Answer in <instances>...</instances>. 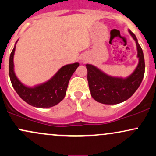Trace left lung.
<instances>
[{"label":"left lung","mask_w":156,"mask_h":156,"mask_svg":"<svg viewBox=\"0 0 156 156\" xmlns=\"http://www.w3.org/2000/svg\"><path fill=\"white\" fill-rule=\"evenodd\" d=\"M136 43L138 64L133 73L125 78L107 75L92 64H87V80L92 97L99 103L117 104L127 100L138 90L144 75V53L136 35L128 30Z\"/></svg>","instance_id":"left-lung-1"}]
</instances>
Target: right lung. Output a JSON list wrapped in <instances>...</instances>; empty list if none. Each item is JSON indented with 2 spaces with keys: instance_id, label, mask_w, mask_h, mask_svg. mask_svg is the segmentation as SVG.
Segmentation results:
<instances>
[{
  "instance_id": "right-lung-1",
  "label": "right lung",
  "mask_w": 156,
  "mask_h": 156,
  "mask_svg": "<svg viewBox=\"0 0 156 156\" xmlns=\"http://www.w3.org/2000/svg\"><path fill=\"white\" fill-rule=\"evenodd\" d=\"M15 45L10 54L9 73L13 88L18 95L27 104L38 108H49L61 102L66 95L70 78L79 66V64L74 63L65 65L55 73L52 78L45 83L34 87H27L18 80L14 71L13 58Z\"/></svg>"
}]
</instances>
